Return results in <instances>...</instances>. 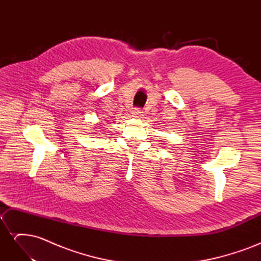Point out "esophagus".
I'll list each match as a JSON object with an SVG mask.
<instances>
[{
	"mask_svg": "<svg viewBox=\"0 0 261 261\" xmlns=\"http://www.w3.org/2000/svg\"><path fill=\"white\" fill-rule=\"evenodd\" d=\"M133 117H135V118H140V117H143L144 116V112L141 111L140 109H135L133 111Z\"/></svg>",
	"mask_w": 261,
	"mask_h": 261,
	"instance_id": "obj_1",
	"label": "esophagus"
}]
</instances>
